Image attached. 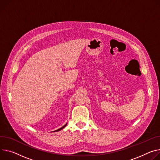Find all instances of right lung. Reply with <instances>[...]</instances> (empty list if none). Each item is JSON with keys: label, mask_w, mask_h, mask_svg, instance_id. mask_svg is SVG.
Returning <instances> with one entry per match:
<instances>
[{"label": "right lung", "mask_w": 160, "mask_h": 160, "mask_svg": "<svg viewBox=\"0 0 160 160\" xmlns=\"http://www.w3.org/2000/svg\"><path fill=\"white\" fill-rule=\"evenodd\" d=\"M66 125H67V124H65V125H64V126H62V128H59V129H57V130H55V131H54V132H59V131H61V129H63V128H65V127H66Z\"/></svg>", "instance_id": "obj_1"}]
</instances>
